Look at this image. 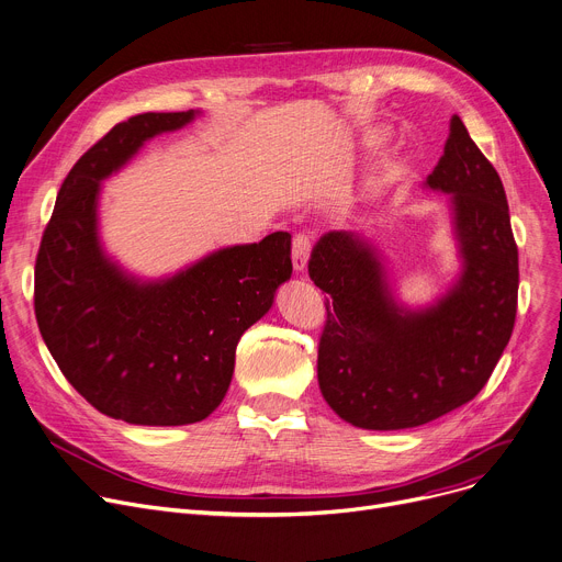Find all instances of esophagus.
Wrapping results in <instances>:
<instances>
[{"instance_id": "1", "label": "esophagus", "mask_w": 562, "mask_h": 562, "mask_svg": "<svg viewBox=\"0 0 562 562\" xmlns=\"http://www.w3.org/2000/svg\"><path fill=\"white\" fill-rule=\"evenodd\" d=\"M311 247H313V240L308 234H296L292 238V263H294V270L304 272L306 263H308V256H311Z\"/></svg>"}]
</instances>
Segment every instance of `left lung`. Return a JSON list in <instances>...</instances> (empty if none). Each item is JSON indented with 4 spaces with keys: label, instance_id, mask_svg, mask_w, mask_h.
I'll return each mask as SVG.
<instances>
[{
    "label": "left lung",
    "instance_id": "left-lung-1",
    "mask_svg": "<svg viewBox=\"0 0 562 562\" xmlns=\"http://www.w3.org/2000/svg\"><path fill=\"white\" fill-rule=\"evenodd\" d=\"M427 187L450 193L463 274L435 308L394 304L375 249L328 232L308 272L326 292L317 378L330 409L364 429H405L477 396L510 339L517 313V245L493 164L454 114Z\"/></svg>",
    "mask_w": 562,
    "mask_h": 562
}]
</instances>
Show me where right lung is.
Masks as SVG:
<instances>
[{
	"label": "right lung",
	"instance_id": "obj_1",
	"mask_svg": "<svg viewBox=\"0 0 562 562\" xmlns=\"http://www.w3.org/2000/svg\"><path fill=\"white\" fill-rule=\"evenodd\" d=\"M189 112L116 123L65 178L35 258L33 306L49 353L101 414L135 425L206 418L229 390L240 335L290 279V234L206 256L161 283L123 277L97 238L99 182Z\"/></svg>",
	"mask_w": 562,
	"mask_h": 562
}]
</instances>
